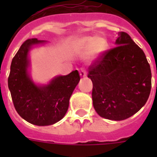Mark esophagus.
I'll list each match as a JSON object with an SVG mask.
<instances>
[{
	"label": "esophagus",
	"instance_id": "1",
	"mask_svg": "<svg viewBox=\"0 0 157 157\" xmlns=\"http://www.w3.org/2000/svg\"><path fill=\"white\" fill-rule=\"evenodd\" d=\"M79 73H80V75L81 77H86L87 75V71L85 68H83V67H81L79 71Z\"/></svg>",
	"mask_w": 157,
	"mask_h": 157
}]
</instances>
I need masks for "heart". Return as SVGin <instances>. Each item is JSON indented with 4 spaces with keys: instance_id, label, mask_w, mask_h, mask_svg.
I'll return each instance as SVG.
<instances>
[{
    "instance_id": "1",
    "label": "heart",
    "mask_w": 157,
    "mask_h": 157,
    "mask_svg": "<svg viewBox=\"0 0 157 157\" xmlns=\"http://www.w3.org/2000/svg\"><path fill=\"white\" fill-rule=\"evenodd\" d=\"M78 49L82 52H86L90 48L93 56H98L107 48V41L103 37H84L77 42Z\"/></svg>"
}]
</instances>
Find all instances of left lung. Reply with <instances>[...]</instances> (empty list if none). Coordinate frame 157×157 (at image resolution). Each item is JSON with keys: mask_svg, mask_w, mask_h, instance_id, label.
I'll list each match as a JSON object with an SVG mask.
<instances>
[{"mask_svg": "<svg viewBox=\"0 0 157 157\" xmlns=\"http://www.w3.org/2000/svg\"><path fill=\"white\" fill-rule=\"evenodd\" d=\"M117 46L105 51L89 67L94 109L101 117L126 120L145 105L152 86V73L143 50L126 32Z\"/></svg>", "mask_w": 157, "mask_h": 157, "instance_id": "left-lung-1", "label": "left lung"}]
</instances>
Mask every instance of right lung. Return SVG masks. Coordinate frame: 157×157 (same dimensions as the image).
Instances as JSON below:
<instances>
[{
	"label": "right lung",
	"mask_w": 157,
	"mask_h": 157,
	"mask_svg": "<svg viewBox=\"0 0 157 157\" xmlns=\"http://www.w3.org/2000/svg\"><path fill=\"white\" fill-rule=\"evenodd\" d=\"M45 42L37 38L22 44L12 59L8 78V89L18 114L28 123L37 126L52 125L59 121L68 109L69 99L80 80L77 70L55 78L48 85L38 86L27 73V56L30 47Z\"/></svg>",
	"instance_id": "add662e5"
}]
</instances>
